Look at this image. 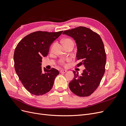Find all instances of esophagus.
Returning <instances> with one entry per match:
<instances>
[{
	"label": "esophagus",
	"mask_w": 126,
	"mask_h": 126,
	"mask_svg": "<svg viewBox=\"0 0 126 126\" xmlns=\"http://www.w3.org/2000/svg\"><path fill=\"white\" fill-rule=\"evenodd\" d=\"M66 72H67V70H61L60 71V72L62 74H64V73H66Z\"/></svg>",
	"instance_id": "obj_1"
}]
</instances>
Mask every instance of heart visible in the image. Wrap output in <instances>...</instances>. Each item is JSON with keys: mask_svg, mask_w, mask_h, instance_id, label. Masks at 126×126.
Masks as SVG:
<instances>
[{"mask_svg": "<svg viewBox=\"0 0 126 126\" xmlns=\"http://www.w3.org/2000/svg\"><path fill=\"white\" fill-rule=\"evenodd\" d=\"M70 41H72L69 39H65L63 41V44H64V43H68V42H70ZM61 63H62V64H64L63 61H62V62H61Z\"/></svg>", "mask_w": 126, "mask_h": 126, "instance_id": "b5f03b06", "label": "heart"}]
</instances>
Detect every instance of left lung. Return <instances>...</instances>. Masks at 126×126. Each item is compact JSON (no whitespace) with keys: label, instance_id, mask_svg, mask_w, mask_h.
Wrapping results in <instances>:
<instances>
[{"label":"left lung","instance_id":"8db88e82","mask_svg":"<svg viewBox=\"0 0 126 126\" xmlns=\"http://www.w3.org/2000/svg\"><path fill=\"white\" fill-rule=\"evenodd\" d=\"M65 34L73 38L77 45V60L85 69L80 76L74 71V78L69 82L70 90L80 97H87L92 94L99 85L105 71L106 54L104 43L100 36L85 27H78L64 31Z\"/></svg>","mask_w":126,"mask_h":126}]
</instances>
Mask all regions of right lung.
<instances>
[{
    "instance_id": "add662e5",
    "label": "right lung",
    "mask_w": 126,
    "mask_h": 126,
    "mask_svg": "<svg viewBox=\"0 0 126 126\" xmlns=\"http://www.w3.org/2000/svg\"><path fill=\"white\" fill-rule=\"evenodd\" d=\"M63 31L47 32L38 31L25 36L15 48L14 60L15 71L22 84L30 93L39 96L47 93L54 85L58 70L44 68L43 57H46L52 43Z\"/></svg>"
}]
</instances>
